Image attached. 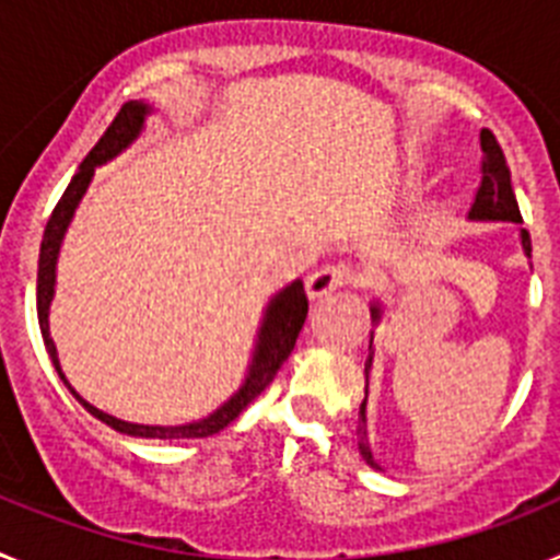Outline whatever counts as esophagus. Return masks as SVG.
<instances>
[{"instance_id":"obj_1","label":"esophagus","mask_w":560,"mask_h":560,"mask_svg":"<svg viewBox=\"0 0 560 560\" xmlns=\"http://www.w3.org/2000/svg\"><path fill=\"white\" fill-rule=\"evenodd\" d=\"M355 280L353 269L345 264H334V266H323V269H316L314 275L305 280V291L308 296H325L330 291L341 289V285H350Z\"/></svg>"}]
</instances>
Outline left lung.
Here are the masks:
<instances>
[{"label":"left lung","mask_w":560,"mask_h":560,"mask_svg":"<svg viewBox=\"0 0 560 560\" xmlns=\"http://www.w3.org/2000/svg\"><path fill=\"white\" fill-rule=\"evenodd\" d=\"M479 145H482V182H479V190H477V199H474L471 210H468V219L471 221H513V224H522V212H518L516 205V192H513L511 185V167L504 162V153L502 145L497 142L493 131L482 128L479 133ZM522 249L524 255L530 257L533 246H530V232L522 230ZM370 314H373V323L381 319V305L373 303L370 305ZM370 348H373V334H370ZM370 361L373 355L368 359V368L364 373L370 370ZM368 404V398H364ZM364 404H361V420H359V452L361 457L368 459L370 468H381L378 463L373 459V452H370V443H368V418H364Z\"/></svg>","instance_id":"obj_1"}]
</instances>
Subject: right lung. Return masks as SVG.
Masks as SVG:
<instances>
[{"label": "right lung", "mask_w": 560, "mask_h": 560, "mask_svg": "<svg viewBox=\"0 0 560 560\" xmlns=\"http://www.w3.org/2000/svg\"><path fill=\"white\" fill-rule=\"evenodd\" d=\"M151 114V106L142 101H131L117 112L112 126L106 128L97 145L89 151L86 160L81 162L78 173L72 176L69 187L63 190V196L58 199L56 210L49 215L47 230H44L42 237V255H38V283H36V308H38V325H42L44 345H47V353L56 364L58 375L67 384V389L75 395L83 404L86 412L95 415L97 420H103L106 427H112L114 432L131 434V438H156V440H179V438H207V434L221 432L224 427H230L237 415L249 407L257 395L264 393L275 381L277 370L283 368V361L289 359L291 350L296 345V336L303 330L305 316H308V296H305V289L300 280H294L291 285H285L280 294L271 296L269 308H266L264 325L257 330L255 341V355H252L249 373H246V381L241 384L235 395L226 400L224 407H219L207 418L196 420V423H185V427H145V423H128V420L114 418V415L103 412V409L92 407L89 400H83L75 389L69 387L67 375L61 373V361H58L56 353V341L49 336V303H52V294H56V264H58V252H61V241L67 235V226L75 215L78 205H81L83 192H86L89 182L95 176L97 165H106L108 160H114L117 153L126 151L137 137H140L142 126H145V117Z\"/></svg>", "instance_id": "add662e5"}]
</instances>
